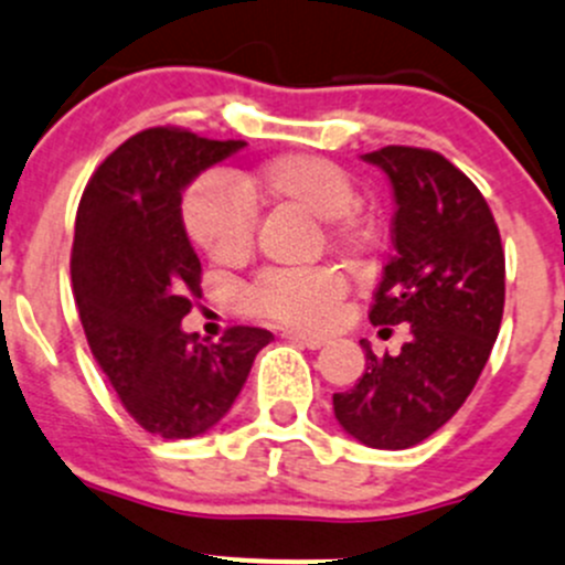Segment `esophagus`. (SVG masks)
<instances>
[{
    "label": "esophagus",
    "instance_id": "1",
    "mask_svg": "<svg viewBox=\"0 0 565 565\" xmlns=\"http://www.w3.org/2000/svg\"><path fill=\"white\" fill-rule=\"evenodd\" d=\"M285 340H290V343L301 345V349H310V351L321 349V345L327 343L323 338H310V334H299V332H285Z\"/></svg>",
    "mask_w": 565,
    "mask_h": 565
}]
</instances>
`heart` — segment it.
<instances>
[{
    "instance_id": "b5f03b06",
    "label": "heart",
    "mask_w": 565,
    "mask_h": 565,
    "mask_svg": "<svg viewBox=\"0 0 565 565\" xmlns=\"http://www.w3.org/2000/svg\"><path fill=\"white\" fill-rule=\"evenodd\" d=\"M249 203L294 205L323 220L329 238L340 247H360L362 225L351 209L356 186L334 161L310 153H288L233 178H200L181 203L183 231L216 264H238L255 242ZM345 282L332 269H269L244 288V307L288 329H323L343 301Z\"/></svg>"
}]
</instances>
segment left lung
I'll use <instances>...</instances> for the list:
<instances>
[{
  "mask_svg": "<svg viewBox=\"0 0 565 565\" xmlns=\"http://www.w3.org/2000/svg\"><path fill=\"white\" fill-rule=\"evenodd\" d=\"M393 183L395 255L373 294L371 323H409L395 356L365 349L367 367L332 395L345 434L404 450L445 426L491 354L505 305V253L489 203L443 153L387 145L362 156Z\"/></svg>",
  "mask_w": 565,
  "mask_h": 565,
  "instance_id": "obj_1",
  "label": "left lung"
}]
</instances>
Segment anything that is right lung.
Masks as SVG:
<instances>
[{
    "instance_id": "obj_1",
    "label": "right lung",
    "mask_w": 565,
    "mask_h": 565,
    "mask_svg": "<svg viewBox=\"0 0 565 565\" xmlns=\"http://www.w3.org/2000/svg\"><path fill=\"white\" fill-rule=\"evenodd\" d=\"M244 145L172 126L139 131L93 172L76 211L71 280L87 343L128 415L156 437L211 431L271 340L233 327L203 343L181 329L203 271L183 231V189Z\"/></svg>"
}]
</instances>
